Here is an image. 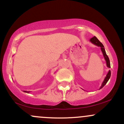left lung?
Instances as JSON below:
<instances>
[{
    "label": "left lung",
    "instance_id": "left-lung-1",
    "mask_svg": "<svg viewBox=\"0 0 124 124\" xmlns=\"http://www.w3.org/2000/svg\"><path fill=\"white\" fill-rule=\"evenodd\" d=\"M90 41H91V42L93 44H95V45L97 46H98V47H101V51H102V54H103L104 57V58H105V62H106L107 67L111 68L110 62H109V58H108V55H107L106 52H105V48H104V46H103V44H102L101 42H100L99 40H98V39H97V37H95V36H94V37H92V38H91V39H90ZM110 77H111V71L109 70V71H108V73H107L106 77H105V78H104V80L103 81V82H102V84H101V87H100V90L101 88H102V87H103L104 86L107 84V82H108V81L109 80V78H110Z\"/></svg>",
    "mask_w": 124,
    "mask_h": 124
}]
</instances>
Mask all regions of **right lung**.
Wrapping results in <instances>:
<instances>
[{
    "label": "right lung",
    "mask_w": 124,
    "mask_h": 124,
    "mask_svg": "<svg viewBox=\"0 0 124 124\" xmlns=\"http://www.w3.org/2000/svg\"><path fill=\"white\" fill-rule=\"evenodd\" d=\"M24 93H30L31 91H23Z\"/></svg>",
    "instance_id": "add662e5"
}]
</instances>
